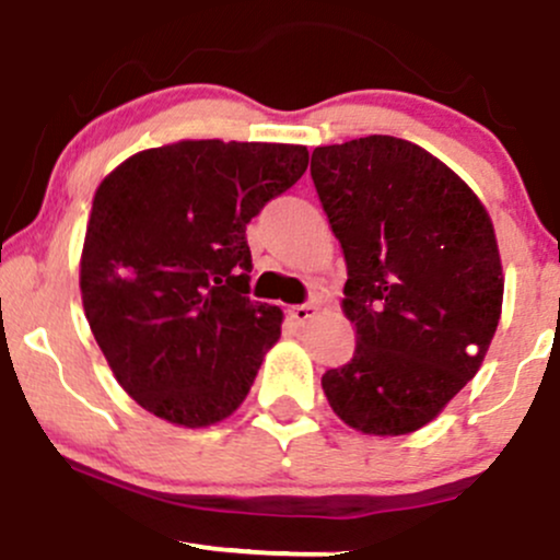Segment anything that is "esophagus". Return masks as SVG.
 Here are the masks:
<instances>
[{
    "instance_id": "obj_1",
    "label": "esophagus",
    "mask_w": 560,
    "mask_h": 560,
    "mask_svg": "<svg viewBox=\"0 0 560 560\" xmlns=\"http://www.w3.org/2000/svg\"><path fill=\"white\" fill-rule=\"evenodd\" d=\"M288 314H291V319L295 325H306L308 319L317 314V304H301V306H291L288 308Z\"/></svg>"
}]
</instances>
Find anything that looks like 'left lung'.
<instances>
[{
  "mask_svg": "<svg viewBox=\"0 0 560 560\" xmlns=\"http://www.w3.org/2000/svg\"><path fill=\"white\" fill-rule=\"evenodd\" d=\"M312 180L346 256L348 364L325 372L332 411L364 435L422 430L482 366L503 267L477 194L396 136L317 147Z\"/></svg>",
  "mask_w": 560,
  "mask_h": 560,
  "instance_id": "left-lung-1",
  "label": "left lung"
}]
</instances>
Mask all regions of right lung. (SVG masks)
Wrapping results in <instances>:
<instances>
[{"mask_svg":"<svg viewBox=\"0 0 560 560\" xmlns=\"http://www.w3.org/2000/svg\"><path fill=\"white\" fill-rule=\"evenodd\" d=\"M295 143L207 138L138 151L98 183L81 299L122 390L164 422H222L278 343L282 312L248 299L246 225L306 173Z\"/></svg>","mask_w":560,"mask_h":560,"instance_id":"1","label":"right lung"}]
</instances>
